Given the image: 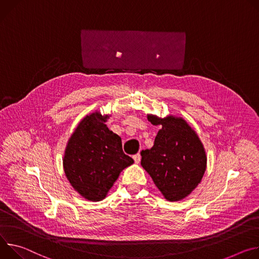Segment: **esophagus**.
<instances>
[{"instance_id":"34e87169","label":"esophagus","mask_w":259,"mask_h":259,"mask_svg":"<svg viewBox=\"0 0 259 259\" xmlns=\"http://www.w3.org/2000/svg\"><path fill=\"white\" fill-rule=\"evenodd\" d=\"M133 158H134V160H135L136 163H139L140 160H141V154H140V153H137V154H135V155L133 156Z\"/></svg>"}]
</instances>
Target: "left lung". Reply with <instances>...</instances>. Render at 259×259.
Segmentation results:
<instances>
[{
	"mask_svg": "<svg viewBox=\"0 0 259 259\" xmlns=\"http://www.w3.org/2000/svg\"><path fill=\"white\" fill-rule=\"evenodd\" d=\"M147 118L161 128L153 147L141 152V164L163 196L176 202L190 194L202 180L207 166L204 146L181 117L148 115Z\"/></svg>",
	"mask_w": 259,
	"mask_h": 259,
	"instance_id": "1",
	"label": "left lung"
}]
</instances>
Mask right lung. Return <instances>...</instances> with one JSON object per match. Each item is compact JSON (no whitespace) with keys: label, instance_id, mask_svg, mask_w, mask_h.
Returning <instances> with one entry per match:
<instances>
[{"label":"right lung","instance_id":"right-lung-1","mask_svg":"<svg viewBox=\"0 0 259 259\" xmlns=\"http://www.w3.org/2000/svg\"><path fill=\"white\" fill-rule=\"evenodd\" d=\"M109 115L95 112L84 117L71 136L64 155L65 174L84 198L106 197L120 171L134 159L124 154L121 138L105 124Z\"/></svg>","mask_w":259,"mask_h":259}]
</instances>
